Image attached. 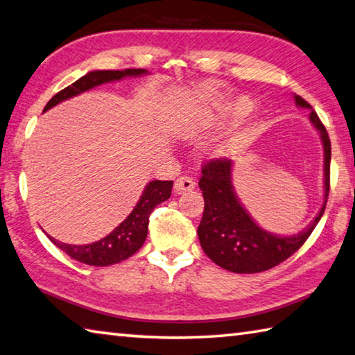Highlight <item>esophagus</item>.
Masks as SVG:
<instances>
[{
	"label": "esophagus",
	"instance_id": "obj_1",
	"mask_svg": "<svg viewBox=\"0 0 355 355\" xmlns=\"http://www.w3.org/2000/svg\"><path fill=\"white\" fill-rule=\"evenodd\" d=\"M196 188V180L189 175H183L175 180V184H173V191L177 194H183V192H189Z\"/></svg>",
	"mask_w": 355,
	"mask_h": 355
}]
</instances>
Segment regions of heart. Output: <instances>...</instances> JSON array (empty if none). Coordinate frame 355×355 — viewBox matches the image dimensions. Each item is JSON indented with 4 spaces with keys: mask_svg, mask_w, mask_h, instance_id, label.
I'll return each instance as SVG.
<instances>
[{
    "mask_svg": "<svg viewBox=\"0 0 355 355\" xmlns=\"http://www.w3.org/2000/svg\"><path fill=\"white\" fill-rule=\"evenodd\" d=\"M251 108H253V102H251L248 98H236L231 99L228 102H223V104L218 105L216 108V114H214V122H225L234 118H242V116L247 114ZM247 138V135L243 132H236L234 135H231V138L227 141V144L223 146V150H233L239 146L242 141Z\"/></svg>",
    "mask_w": 355,
    "mask_h": 355,
    "instance_id": "b5f03b06",
    "label": "heart"
}]
</instances>
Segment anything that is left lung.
Masks as SVG:
<instances>
[{"label": "left lung", "mask_w": 355, "mask_h": 355, "mask_svg": "<svg viewBox=\"0 0 355 355\" xmlns=\"http://www.w3.org/2000/svg\"><path fill=\"white\" fill-rule=\"evenodd\" d=\"M298 107L311 110L312 124L320 132L324 149V202L309 227L295 236H276L262 230L245 211L237 198L231 172V159H211L203 166L198 186L203 192L205 211L197 234L200 245L209 259L233 273H259L284 262L300 250L312 234L326 209L331 180V139L318 114L311 104L295 96Z\"/></svg>", "instance_id": "obj_1"}]
</instances>
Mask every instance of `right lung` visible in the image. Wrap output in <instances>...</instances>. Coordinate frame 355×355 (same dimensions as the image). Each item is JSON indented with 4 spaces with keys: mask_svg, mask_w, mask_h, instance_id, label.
<instances>
[{
    "mask_svg": "<svg viewBox=\"0 0 355 355\" xmlns=\"http://www.w3.org/2000/svg\"><path fill=\"white\" fill-rule=\"evenodd\" d=\"M143 74H147V71L141 68L124 71H92V73L82 76L79 80H76L69 87L57 93L48 102L43 112L49 110V108H53L62 101H67L73 98V96L87 92V89L102 85V83ZM172 184L173 182H159V180H153V182L147 184L139 202L128 214V217L124 222L119 223V227H116L110 234L105 236L104 239L88 245H69L55 241L53 237H49V239L62 251H65L69 257L82 263H87V266L107 267L125 261L127 257H130L143 247L147 237V231H149L147 228H149L150 212L155 206L171 197Z\"/></svg>",
    "mask_w": 355,
    "mask_h": 355,
    "instance_id": "add662e5",
    "label": "right lung"
}]
</instances>
